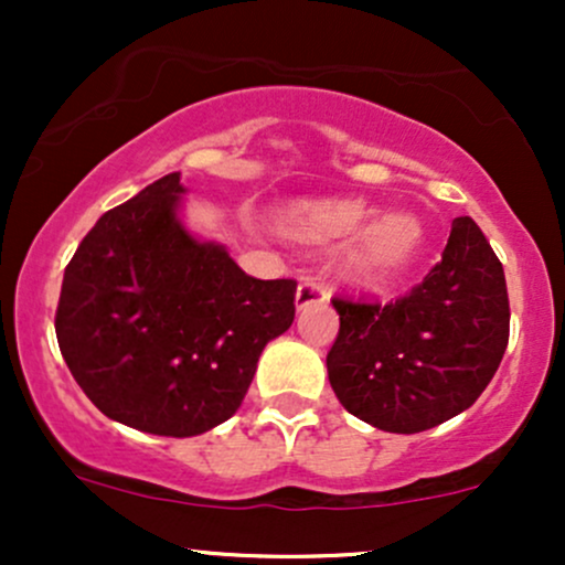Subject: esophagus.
Listing matches in <instances>:
<instances>
[{"instance_id": "obj_1", "label": "esophagus", "mask_w": 565, "mask_h": 565, "mask_svg": "<svg viewBox=\"0 0 565 565\" xmlns=\"http://www.w3.org/2000/svg\"><path fill=\"white\" fill-rule=\"evenodd\" d=\"M313 302H327V289H323L319 281H313V278H305L300 287H297L295 305L297 310H302Z\"/></svg>"}]
</instances>
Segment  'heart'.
I'll return each instance as SVG.
<instances>
[{"label": "heart", "instance_id": "b5f03b06", "mask_svg": "<svg viewBox=\"0 0 565 565\" xmlns=\"http://www.w3.org/2000/svg\"><path fill=\"white\" fill-rule=\"evenodd\" d=\"M276 228L297 242L348 236L334 270L355 287L380 289L412 270L425 249V225L414 212H377L364 199L289 201L274 215Z\"/></svg>", "mask_w": 565, "mask_h": 565}]
</instances>
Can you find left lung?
<instances>
[{"label":"left lung","instance_id":"8db88e82","mask_svg":"<svg viewBox=\"0 0 565 565\" xmlns=\"http://www.w3.org/2000/svg\"><path fill=\"white\" fill-rule=\"evenodd\" d=\"M340 334L329 382L353 417L423 433L476 404L502 361L510 302L502 263L470 217L451 223L440 263L391 305L332 300Z\"/></svg>","mask_w":565,"mask_h":565}]
</instances>
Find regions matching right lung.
<instances>
[{"instance_id":"add662e5","label":"right lung","mask_w":565,"mask_h":565,"mask_svg":"<svg viewBox=\"0 0 565 565\" xmlns=\"http://www.w3.org/2000/svg\"><path fill=\"white\" fill-rule=\"evenodd\" d=\"M180 172L114 206L63 274L55 334L108 419L191 438L236 414L263 348L295 321L291 278L246 276L185 228Z\"/></svg>"}]
</instances>
